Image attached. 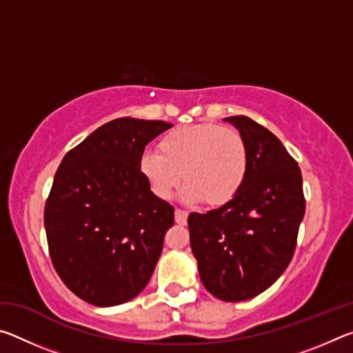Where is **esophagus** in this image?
<instances>
[{
	"instance_id": "34e87169",
	"label": "esophagus",
	"mask_w": 353,
	"mask_h": 353,
	"mask_svg": "<svg viewBox=\"0 0 353 353\" xmlns=\"http://www.w3.org/2000/svg\"><path fill=\"white\" fill-rule=\"evenodd\" d=\"M187 218H188V212L181 210V208H176V223L177 224H187Z\"/></svg>"
}]
</instances>
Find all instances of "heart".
Wrapping results in <instances>:
<instances>
[{
    "label": "heart",
    "instance_id": "heart-1",
    "mask_svg": "<svg viewBox=\"0 0 353 353\" xmlns=\"http://www.w3.org/2000/svg\"><path fill=\"white\" fill-rule=\"evenodd\" d=\"M139 168L159 199L168 201L183 179V201L219 207L234 199L246 182L249 149L236 129L190 124L163 135L157 152L141 155Z\"/></svg>",
    "mask_w": 353,
    "mask_h": 353
}]
</instances>
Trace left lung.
Returning a JSON list of instances; mask_svg holds the SVG:
<instances>
[{"mask_svg":"<svg viewBox=\"0 0 353 353\" xmlns=\"http://www.w3.org/2000/svg\"><path fill=\"white\" fill-rule=\"evenodd\" d=\"M249 149L246 182L219 208L188 216L199 276L214 297L241 302L270 288L294 255L305 213L302 172L271 130L249 117H229Z\"/></svg>","mask_w":353,"mask_h":353,"instance_id":"1","label":"left lung"}]
</instances>
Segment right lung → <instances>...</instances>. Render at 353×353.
I'll use <instances>...</instances> for the list:
<instances>
[{
	"instance_id": "add662e5",
	"label": "right lung",
	"mask_w": 353,
	"mask_h": 353,
	"mask_svg": "<svg viewBox=\"0 0 353 353\" xmlns=\"http://www.w3.org/2000/svg\"><path fill=\"white\" fill-rule=\"evenodd\" d=\"M172 124L117 118L65 154L45 204L48 249L59 277L98 307L119 305L148 285L174 207L159 199L139 163Z\"/></svg>"
}]
</instances>
